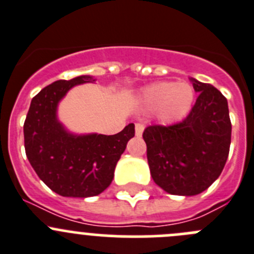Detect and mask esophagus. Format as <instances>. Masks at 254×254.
<instances>
[{
	"instance_id": "esophagus-1",
	"label": "esophagus",
	"mask_w": 254,
	"mask_h": 254,
	"mask_svg": "<svg viewBox=\"0 0 254 254\" xmlns=\"http://www.w3.org/2000/svg\"><path fill=\"white\" fill-rule=\"evenodd\" d=\"M134 129H136V136L141 137L142 133H143V131H144V126L142 125V123H136V126H134Z\"/></svg>"
}]
</instances>
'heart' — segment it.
Here are the masks:
<instances>
[{"mask_svg":"<svg viewBox=\"0 0 254 254\" xmlns=\"http://www.w3.org/2000/svg\"><path fill=\"white\" fill-rule=\"evenodd\" d=\"M194 101L193 87L187 82L161 81L144 86L137 96V103L146 111H157L163 123L182 120Z\"/></svg>","mask_w":254,"mask_h":254,"instance_id":"obj_1","label":"heart"}]
</instances>
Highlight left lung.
Masks as SVG:
<instances>
[{"instance_id":"8db88e82","label":"left lung","mask_w":254,"mask_h":254,"mask_svg":"<svg viewBox=\"0 0 254 254\" xmlns=\"http://www.w3.org/2000/svg\"><path fill=\"white\" fill-rule=\"evenodd\" d=\"M198 98L183 122L144 129L154 183L170 194L195 195L223 171L231 146L228 102L212 84L190 77Z\"/></svg>"}]
</instances>
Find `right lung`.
<instances>
[{
    "label": "right lung",
    "instance_id": "right-lung-1",
    "mask_svg": "<svg viewBox=\"0 0 254 254\" xmlns=\"http://www.w3.org/2000/svg\"><path fill=\"white\" fill-rule=\"evenodd\" d=\"M96 79L82 74L53 82L31 101L23 126L26 156L48 188L62 197L98 195L111 185L118 159L134 136L129 123L117 134L73 133L59 118V105L77 84Z\"/></svg>",
    "mask_w": 254,
    "mask_h": 254
}]
</instances>
